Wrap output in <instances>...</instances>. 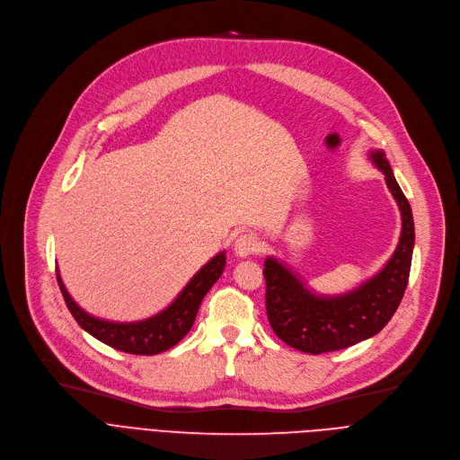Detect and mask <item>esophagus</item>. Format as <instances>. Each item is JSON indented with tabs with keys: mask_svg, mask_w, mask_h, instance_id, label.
Instances as JSON below:
<instances>
[{
	"mask_svg": "<svg viewBox=\"0 0 460 460\" xmlns=\"http://www.w3.org/2000/svg\"><path fill=\"white\" fill-rule=\"evenodd\" d=\"M260 251V243L254 234H241L234 243V252L241 258H247Z\"/></svg>",
	"mask_w": 460,
	"mask_h": 460,
	"instance_id": "obj_1",
	"label": "esophagus"
}]
</instances>
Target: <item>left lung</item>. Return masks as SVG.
<instances>
[{
  "instance_id": "8db88e82",
  "label": "left lung",
  "mask_w": 460,
  "mask_h": 460,
  "mask_svg": "<svg viewBox=\"0 0 460 460\" xmlns=\"http://www.w3.org/2000/svg\"><path fill=\"white\" fill-rule=\"evenodd\" d=\"M386 180L401 211V237L379 273L343 295L312 293L305 282L277 258L265 260V308L269 325L289 347L310 355L329 353L379 334L395 314L409 284L414 219L383 150L369 154Z\"/></svg>"
}]
</instances>
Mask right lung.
I'll return each mask as SVG.
<instances>
[{
	"instance_id": "1",
	"label": "right lung",
	"mask_w": 460,
	"mask_h": 460,
	"mask_svg": "<svg viewBox=\"0 0 460 460\" xmlns=\"http://www.w3.org/2000/svg\"><path fill=\"white\" fill-rule=\"evenodd\" d=\"M225 265L226 256L225 252H219L217 256L211 258L191 280H189V284L181 289V293L176 296L171 306H167L164 312H159L154 317L135 323L105 321L87 314L72 299L59 275L58 282L65 296V303L81 329L87 331L102 343L122 350V353L157 355L174 347L189 331H191L204 295L219 280V277L225 271Z\"/></svg>"
}]
</instances>
